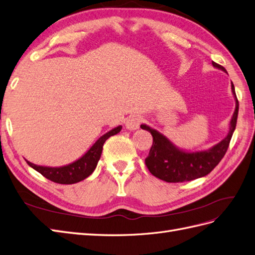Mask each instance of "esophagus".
Returning a JSON list of instances; mask_svg holds the SVG:
<instances>
[{"mask_svg":"<svg viewBox=\"0 0 255 255\" xmlns=\"http://www.w3.org/2000/svg\"><path fill=\"white\" fill-rule=\"evenodd\" d=\"M140 122H141L140 117H138V116H131V117L128 118V119H127L126 127H127L128 129H129V131H135V129L139 128Z\"/></svg>","mask_w":255,"mask_h":255,"instance_id":"obj_1","label":"esophagus"}]
</instances>
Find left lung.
<instances>
[{
  "label": "left lung",
  "instance_id": "8db88e82",
  "mask_svg": "<svg viewBox=\"0 0 255 255\" xmlns=\"http://www.w3.org/2000/svg\"><path fill=\"white\" fill-rule=\"evenodd\" d=\"M216 69L226 72V69L221 65L212 61ZM232 92L236 101V108L229 123L227 135L216 145L207 150L187 151L178 148L164 136L146 124H141L142 129L150 132L153 138L152 146L148 157L145 159L148 170L153 176H156L167 183H182L185 181L203 177L208 175L220 161L225 156L229 141L237 124L239 103L235 93V86L232 82Z\"/></svg>",
  "mask_w": 255,
  "mask_h": 255
}]
</instances>
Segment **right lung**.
<instances>
[{
	"label": "right lung",
	"instance_id": "obj_1",
	"mask_svg": "<svg viewBox=\"0 0 255 255\" xmlns=\"http://www.w3.org/2000/svg\"><path fill=\"white\" fill-rule=\"evenodd\" d=\"M122 127L119 126L111 129V131L107 132L106 134H104L102 137H99L95 141V144L93 145L82 157L68 165L52 167L36 165L29 162L28 160L26 161L32 169L41 173L43 176L49 179V181L58 184H76L78 182L83 181L86 177H89L92 173L94 172L98 161L101 159L105 141H106L110 136L119 133Z\"/></svg>",
	"mask_w": 255,
	"mask_h": 255
}]
</instances>
